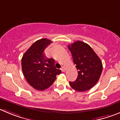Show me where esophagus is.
Masks as SVG:
<instances>
[{"label":"esophagus","mask_w":120,"mask_h":120,"mask_svg":"<svg viewBox=\"0 0 120 120\" xmlns=\"http://www.w3.org/2000/svg\"><path fill=\"white\" fill-rule=\"evenodd\" d=\"M61 71H62V72H64V71H66V68H65V67L63 66L61 67Z\"/></svg>","instance_id":"1"}]
</instances>
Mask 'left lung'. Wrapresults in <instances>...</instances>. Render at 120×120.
<instances>
[{
	"label": "left lung",
	"mask_w": 120,
	"mask_h": 120,
	"mask_svg": "<svg viewBox=\"0 0 120 120\" xmlns=\"http://www.w3.org/2000/svg\"><path fill=\"white\" fill-rule=\"evenodd\" d=\"M72 54L78 77L69 82L71 87L77 91H87L96 84L102 73L103 66L100 58L89 45L82 41L75 42L68 45Z\"/></svg>",
	"instance_id": "8db88e82"
}]
</instances>
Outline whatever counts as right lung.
I'll use <instances>...</instances> for the list:
<instances>
[{
  "label": "right lung",
  "mask_w": 120,
  "mask_h": 120,
  "mask_svg": "<svg viewBox=\"0 0 120 120\" xmlns=\"http://www.w3.org/2000/svg\"><path fill=\"white\" fill-rule=\"evenodd\" d=\"M52 43L50 40L39 39L24 54L21 59L22 71L26 79L32 87L43 91L49 88L61 71L54 66L55 60L48 59L44 50Z\"/></svg>",
  "instance_id": "obj_1"
}]
</instances>
